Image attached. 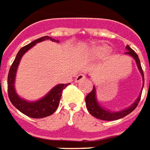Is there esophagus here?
I'll return each instance as SVG.
<instances>
[{"label":"esophagus","instance_id":"esophagus-1","mask_svg":"<svg viewBox=\"0 0 150 150\" xmlns=\"http://www.w3.org/2000/svg\"><path fill=\"white\" fill-rule=\"evenodd\" d=\"M85 76H85V74H78V75L76 76L75 81H76V82H79V81H83V80L85 78Z\"/></svg>","mask_w":150,"mask_h":150}]
</instances>
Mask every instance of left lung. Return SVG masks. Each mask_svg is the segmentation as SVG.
<instances>
[{
	"instance_id": "1",
	"label": "left lung",
	"mask_w": 150,
	"mask_h": 150,
	"mask_svg": "<svg viewBox=\"0 0 150 150\" xmlns=\"http://www.w3.org/2000/svg\"><path fill=\"white\" fill-rule=\"evenodd\" d=\"M126 49L128 51L125 53L132 56L136 60L138 68H139V72L142 74V80H143V86H144V74H143V70H142V67H141V63H140L139 56L135 52V51L129 47V45H126ZM142 88H143V87H142ZM141 95H142V92L139 94V96L138 97L136 101L134 102L133 105H131L128 108L125 109L123 111H118V112H111L109 110H106L105 108H102L98 104V102L97 101V99H96V91L94 87H93V89H92L91 91L87 95V97L85 98V101H86V106H87V110H88L89 113L91 115L98 118V119H100V120L115 121L123 118L125 116L128 115L129 114L131 113L132 111H133L136 109V108L137 107L139 102Z\"/></svg>"
}]
</instances>
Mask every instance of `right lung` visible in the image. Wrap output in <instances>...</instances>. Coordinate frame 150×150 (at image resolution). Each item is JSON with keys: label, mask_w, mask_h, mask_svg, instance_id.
Segmentation results:
<instances>
[{"label": "right lung", "mask_w": 150, "mask_h": 150, "mask_svg": "<svg viewBox=\"0 0 150 150\" xmlns=\"http://www.w3.org/2000/svg\"><path fill=\"white\" fill-rule=\"evenodd\" d=\"M47 39H50L52 42H59L58 40H56L50 36H43L32 42L27 45H25L18 52L14 62L11 66L8 76V98L10 99L11 104L18 111H21V113L33 118H45L54 113L59 105V100L62 97L63 90L69 84V83H66V84L62 83V84L56 85V87H53L48 93L47 95H45L41 100L34 101V102H28L27 100L21 99L15 92L14 87V79H15L17 68L19 64V62L21 60V58L28 50L31 49L36 43L45 41Z\"/></svg>", "instance_id": "right-lung-1"}]
</instances>
